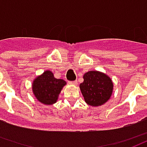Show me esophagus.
Listing matches in <instances>:
<instances>
[{
    "label": "esophagus",
    "instance_id": "obj_1",
    "mask_svg": "<svg viewBox=\"0 0 147 147\" xmlns=\"http://www.w3.org/2000/svg\"><path fill=\"white\" fill-rule=\"evenodd\" d=\"M69 84L71 85H72V86H76L77 84H78V82L77 81H70V82H68Z\"/></svg>",
    "mask_w": 147,
    "mask_h": 147
}]
</instances>
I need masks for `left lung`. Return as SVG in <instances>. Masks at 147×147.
Listing matches in <instances>:
<instances>
[{
  "instance_id": "8db88e82",
  "label": "left lung",
  "mask_w": 147,
  "mask_h": 147,
  "mask_svg": "<svg viewBox=\"0 0 147 147\" xmlns=\"http://www.w3.org/2000/svg\"><path fill=\"white\" fill-rule=\"evenodd\" d=\"M80 88L86 104L98 107L110 99L113 83L106 74L99 71H89L83 75V82Z\"/></svg>"
}]
</instances>
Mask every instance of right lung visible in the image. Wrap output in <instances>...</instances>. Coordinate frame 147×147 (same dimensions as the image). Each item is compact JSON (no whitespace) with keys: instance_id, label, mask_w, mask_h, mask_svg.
Listing matches in <instances>:
<instances>
[{"instance_id":"right-lung-1","label":"right lung","mask_w":147,"mask_h":147,"mask_svg":"<svg viewBox=\"0 0 147 147\" xmlns=\"http://www.w3.org/2000/svg\"><path fill=\"white\" fill-rule=\"evenodd\" d=\"M66 83L61 79H56L51 71L46 70L34 80L31 87L34 96L40 103L50 105L57 102Z\"/></svg>"}]
</instances>
